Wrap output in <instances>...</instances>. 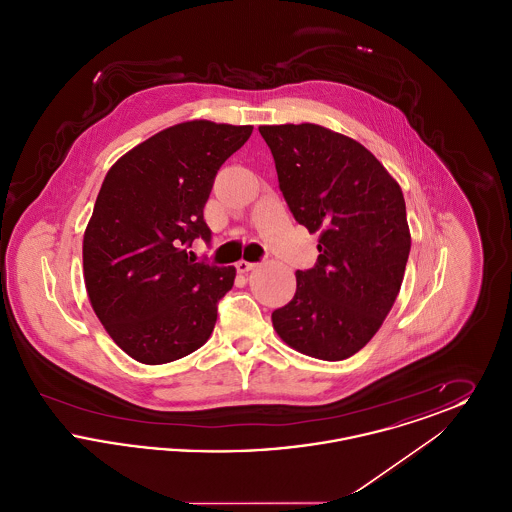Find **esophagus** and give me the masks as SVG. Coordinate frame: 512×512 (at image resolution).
Returning a JSON list of instances; mask_svg holds the SVG:
<instances>
[{
	"mask_svg": "<svg viewBox=\"0 0 512 512\" xmlns=\"http://www.w3.org/2000/svg\"><path fill=\"white\" fill-rule=\"evenodd\" d=\"M255 267H257V263H249V261H238V263H236V270H238V272H242V274H244V272H249V270H253Z\"/></svg>",
	"mask_w": 512,
	"mask_h": 512,
	"instance_id": "34e87169",
	"label": "esophagus"
}]
</instances>
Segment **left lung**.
I'll return each instance as SVG.
<instances>
[{
    "mask_svg": "<svg viewBox=\"0 0 512 512\" xmlns=\"http://www.w3.org/2000/svg\"><path fill=\"white\" fill-rule=\"evenodd\" d=\"M293 219L318 232L315 267L297 270L278 336L322 361L363 349L388 317L411 251L399 184L359 142L318 124L259 126Z\"/></svg>",
    "mask_w": 512,
    "mask_h": 512,
    "instance_id": "obj_1",
    "label": "left lung"
}]
</instances>
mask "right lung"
Returning <instances> with one entry per match:
<instances>
[{"instance_id":"1","label":"right lung","mask_w":512,"mask_h":512,"mask_svg":"<svg viewBox=\"0 0 512 512\" xmlns=\"http://www.w3.org/2000/svg\"><path fill=\"white\" fill-rule=\"evenodd\" d=\"M253 126L182 122L134 147L107 172L82 259L90 303L107 334L144 365L182 359L209 340L236 268L195 261L211 244L203 207L222 163Z\"/></svg>"}]
</instances>
